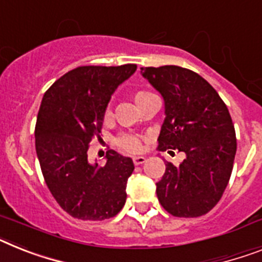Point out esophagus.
<instances>
[{"instance_id":"esophagus-1","label":"esophagus","mask_w":262,"mask_h":262,"mask_svg":"<svg viewBox=\"0 0 262 262\" xmlns=\"http://www.w3.org/2000/svg\"><path fill=\"white\" fill-rule=\"evenodd\" d=\"M145 161H146V158L145 157H133V162H135V165H141L144 164Z\"/></svg>"}]
</instances>
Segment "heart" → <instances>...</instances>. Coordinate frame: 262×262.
Wrapping results in <instances>:
<instances>
[{
  "instance_id": "obj_1",
  "label": "heart",
  "mask_w": 262,
  "mask_h": 262,
  "mask_svg": "<svg viewBox=\"0 0 262 262\" xmlns=\"http://www.w3.org/2000/svg\"><path fill=\"white\" fill-rule=\"evenodd\" d=\"M146 94L149 93H146V92H138V93H136L135 96V101H138L141 97L146 96ZM105 116H109V111H106ZM117 144L120 148H122L124 150L132 151V153L138 151L140 150V148H141V142H140V140H138L136 136H129V135L121 136V137H118Z\"/></svg>"
}]
</instances>
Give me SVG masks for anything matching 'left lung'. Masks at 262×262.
Masks as SVG:
<instances>
[{"label": "left lung", "mask_w": 262, "mask_h": 262, "mask_svg": "<svg viewBox=\"0 0 262 262\" xmlns=\"http://www.w3.org/2000/svg\"><path fill=\"white\" fill-rule=\"evenodd\" d=\"M141 74L164 100L158 150L185 153L180 165L165 161L158 201L176 217L202 216L220 201L232 174L237 141L229 111L192 70L166 65L141 68Z\"/></svg>", "instance_id": "obj_1"}]
</instances>
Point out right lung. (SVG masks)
Listing matches in <instances>:
<instances>
[{"label": "right lung", "instance_id": "right-lung-1", "mask_svg": "<svg viewBox=\"0 0 262 262\" xmlns=\"http://www.w3.org/2000/svg\"><path fill=\"white\" fill-rule=\"evenodd\" d=\"M136 69L135 63L80 67L43 94L34 133L37 157L50 193L72 217L101 221L125 205L132 158L109 150L100 166L88 161V149L101 133L113 93Z\"/></svg>", "mask_w": 262, "mask_h": 262}]
</instances>
